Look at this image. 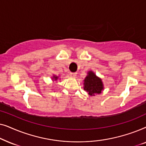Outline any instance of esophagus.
I'll use <instances>...</instances> for the list:
<instances>
[{
  "mask_svg": "<svg viewBox=\"0 0 146 146\" xmlns=\"http://www.w3.org/2000/svg\"><path fill=\"white\" fill-rule=\"evenodd\" d=\"M76 74H77L76 72H71L70 73V76L72 77V78H76Z\"/></svg>",
  "mask_w": 146,
  "mask_h": 146,
  "instance_id": "34e87169",
  "label": "esophagus"
}]
</instances>
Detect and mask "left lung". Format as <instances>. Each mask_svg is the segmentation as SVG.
<instances>
[{
	"label": "left lung",
	"instance_id": "obj_1",
	"mask_svg": "<svg viewBox=\"0 0 146 146\" xmlns=\"http://www.w3.org/2000/svg\"><path fill=\"white\" fill-rule=\"evenodd\" d=\"M104 89V84L100 78L97 76L93 71L88 72L87 76L84 80V90L88 95L94 96L96 94H100Z\"/></svg>",
	"mask_w": 146,
	"mask_h": 146
}]
</instances>
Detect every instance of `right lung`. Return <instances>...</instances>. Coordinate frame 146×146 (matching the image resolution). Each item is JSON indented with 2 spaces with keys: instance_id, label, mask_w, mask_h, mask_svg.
<instances>
[{
  "instance_id": "add662e5",
  "label": "right lung",
  "mask_w": 146,
  "mask_h": 146,
  "mask_svg": "<svg viewBox=\"0 0 146 146\" xmlns=\"http://www.w3.org/2000/svg\"><path fill=\"white\" fill-rule=\"evenodd\" d=\"M58 78H59V77L57 76H56V75H53V76L52 77V80L53 82L54 81H56Z\"/></svg>"
}]
</instances>
